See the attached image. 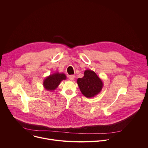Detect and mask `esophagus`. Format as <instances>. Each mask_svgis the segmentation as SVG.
<instances>
[{
  "mask_svg": "<svg viewBox=\"0 0 148 148\" xmlns=\"http://www.w3.org/2000/svg\"><path fill=\"white\" fill-rule=\"evenodd\" d=\"M75 78V75H70V76H69V79H70V80H71V81L74 80Z\"/></svg>",
  "mask_w": 148,
  "mask_h": 148,
  "instance_id": "obj_1",
  "label": "esophagus"
}]
</instances>
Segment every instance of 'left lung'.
I'll use <instances>...</instances> for the list:
<instances>
[{"label":"left lung","mask_w":148,"mask_h":148,"mask_svg":"<svg viewBox=\"0 0 148 148\" xmlns=\"http://www.w3.org/2000/svg\"><path fill=\"white\" fill-rule=\"evenodd\" d=\"M84 74V77L78 78L77 81L79 90L86 97H94L101 91L103 82L97 74L91 70H85Z\"/></svg>","instance_id":"1"}]
</instances>
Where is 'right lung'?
I'll return each instance as SVG.
<instances>
[{"instance_id":"1","label":"right lung","mask_w":148,"mask_h":148,"mask_svg":"<svg viewBox=\"0 0 148 148\" xmlns=\"http://www.w3.org/2000/svg\"><path fill=\"white\" fill-rule=\"evenodd\" d=\"M67 77L64 73L56 72L47 77L43 81V85L45 90L49 91L55 90L62 80L66 79Z\"/></svg>"}]
</instances>
